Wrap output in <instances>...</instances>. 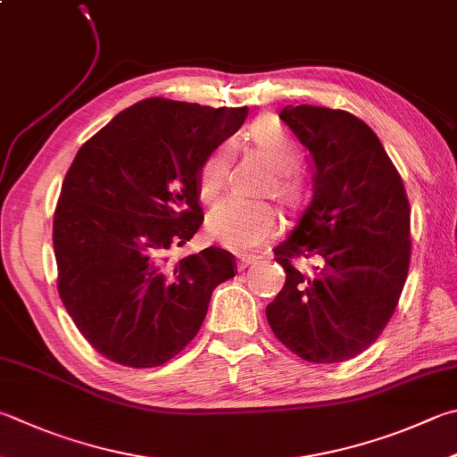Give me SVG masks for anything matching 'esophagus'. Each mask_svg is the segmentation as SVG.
I'll list each match as a JSON object with an SVG mask.
<instances>
[{"instance_id":"obj_1","label":"esophagus","mask_w":457,"mask_h":457,"mask_svg":"<svg viewBox=\"0 0 457 457\" xmlns=\"http://www.w3.org/2000/svg\"><path fill=\"white\" fill-rule=\"evenodd\" d=\"M257 262H260V257H255V255H239L237 257V268L245 270V268H250V265H253Z\"/></svg>"}]
</instances>
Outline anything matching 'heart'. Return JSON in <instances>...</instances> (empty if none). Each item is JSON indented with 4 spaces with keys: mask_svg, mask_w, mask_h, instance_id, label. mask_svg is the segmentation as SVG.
<instances>
[{
    "mask_svg": "<svg viewBox=\"0 0 457 457\" xmlns=\"http://www.w3.org/2000/svg\"><path fill=\"white\" fill-rule=\"evenodd\" d=\"M250 137L253 145L268 157L271 168L276 170V195L284 204H295L302 194V184L295 176L300 154L294 139L279 126L276 120L262 118L250 126ZM229 173V147L220 145L205 157L200 173H197V194L202 202L212 204L221 195L228 184ZM279 228L278 212L268 204H250L242 200H228L215 207L207 231L213 242L229 247V250H253L276 236Z\"/></svg>",
    "mask_w": 457,
    "mask_h": 457,
    "instance_id": "obj_1",
    "label": "heart"
}]
</instances>
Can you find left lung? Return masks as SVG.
<instances>
[{"label":"left lung","instance_id":"left-lung-1","mask_svg":"<svg viewBox=\"0 0 457 457\" xmlns=\"http://www.w3.org/2000/svg\"><path fill=\"white\" fill-rule=\"evenodd\" d=\"M279 120L310 154L313 195L273 250L286 284L265 315L302 360H352L384 331L408 278V195L378 136L355 115L286 105ZM294 256H320L322 265L308 277Z\"/></svg>","mask_w":457,"mask_h":457}]
</instances>
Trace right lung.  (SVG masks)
<instances>
[{"instance_id": "right-lung-1", "label": "right lung", "mask_w": 457, "mask_h": 457, "mask_svg": "<svg viewBox=\"0 0 457 457\" xmlns=\"http://www.w3.org/2000/svg\"><path fill=\"white\" fill-rule=\"evenodd\" d=\"M247 107L149 97L79 147L54 218L57 292L87 342L157 368L192 342L212 292L236 276L221 247L170 262L204 223L197 173Z\"/></svg>"}]
</instances>
